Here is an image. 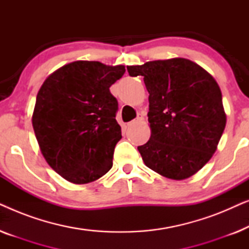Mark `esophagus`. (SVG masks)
I'll list each match as a JSON object with an SVG mask.
<instances>
[{"instance_id": "obj_1", "label": "esophagus", "mask_w": 249, "mask_h": 249, "mask_svg": "<svg viewBox=\"0 0 249 249\" xmlns=\"http://www.w3.org/2000/svg\"><path fill=\"white\" fill-rule=\"evenodd\" d=\"M142 121H144V117H142V115H139V117H137V119H135V120L128 122V125H131V124H136V122H142Z\"/></svg>"}]
</instances>
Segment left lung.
<instances>
[{
    "label": "left lung",
    "instance_id": "8db88e82",
    "mask_svg": "<svg viewBox=\"0 0 249 249\" xmlns=\"http://www.w3.org/2000/svg\"><path fill=\"white\" fill-rule=\"evenodd\" d=\"M142 76L149 96L151 138L138 146L142 161L165 178L183 180L198 172L217 148L227 124L215 79L183 57L127 67Z\"/></svg>",
    "mask_w": 249,
    "mask_h": 249
}]
</instances>
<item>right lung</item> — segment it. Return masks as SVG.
<instances>
[{"mask_svg": "<svg viewBox=\"0 0 249 249\" xmlns=\"http://www.w3.org/2000/svg\"><path fill=\"white\" fill-rule=\"evenodd\" d=\"M124 71V66L74 61L51 73L39 88L34 131L44 159L68 181H95L112 168L122 136L110 87Z\"/></svg>", "mask_w": 249, "mask_h": 249, "instance_id": "obj_1", "label": "right lung"}]
</instances>
